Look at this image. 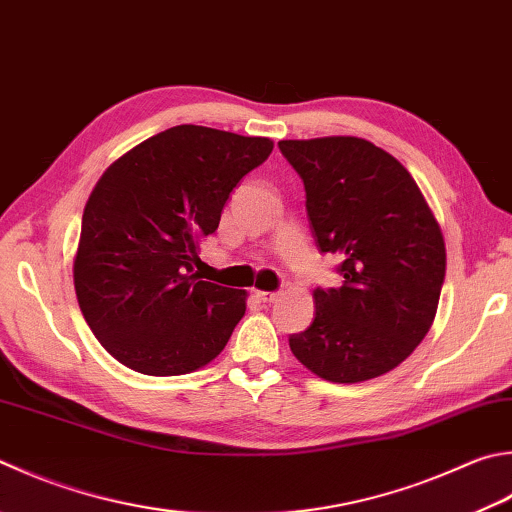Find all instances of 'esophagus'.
<instances>
[{
  "label": "esophagus",
  "instance_id": "34e87169",
  "mask_svg": "<svg viewBox=\"0 0 512 512\" xmlns=\"http://www.w3.org/2000/svg\"><path fill=\"white\" fill-rule=\"evenodd\" d=\"M256 296H258L263 303H276L278 298H281V294H278V292H256Z\"/></svg>",
  "mask_w": 512,
  "mask_h": 512
}]
</instances>
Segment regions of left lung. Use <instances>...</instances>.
Listing matches in <instances>:
<instances>
[{
  "mask_svg": "<svg viewBox=\"0 0 512 512\" xmlns=\"http://www.w3.org/2000/svg\"><path fill=\"white\" fill-rule=\"evenodd\" d=\"M305 185L323 254L341 287L314 289V321L289 336L298 361L332 383L397 368L435 321L446 245L417 182L388 151L352 136L278 142Z\"/></svg>",
  "mask_w": 512,
  "mask_h": 512,
  "instance_id": "8db88e82",
  "label": "left lung"
}]
</instances>
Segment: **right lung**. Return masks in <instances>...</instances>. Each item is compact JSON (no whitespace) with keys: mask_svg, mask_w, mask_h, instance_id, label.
Returning a JSON list of instances; mask_svg holds the SVG:
<instances>
[{"mask_svg":"<svg viewBox=\"0 0 512 512\" xmlns=\"http://www.w3.org/2000/svg\"><path fill=\"white\" fill-rule=\"evenodd\" d=\"M274 142L180 124L124 153L86 200L73 260L80 310L127 368L189 374L225 350L247 292L200 281L198 245Z\"/></svg>","mask_w":512,"mask_h":512,"instance_id":"right-lung-1","label":"right lung"}]
</instances>
